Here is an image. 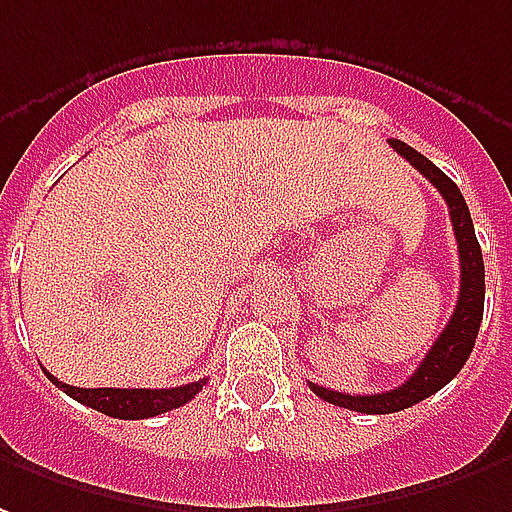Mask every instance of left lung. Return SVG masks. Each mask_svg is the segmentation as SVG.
<instances>
[{
	"label": "left lung",
	"instance_id": "8db88e82",
	"mask_svg": "<svg viewBox=\"0 0 512 512\" xmlns=\"http://www.w3.org/2000/svg\"><path fill=\"white\" fill-rule=\"evenodd\" d=\"M391 146L405 157L407 163L418 169L427 180L438 188V194L446 199L449 205V216H452V230L457 238V252H460V293H457L455 313L449 318V324L443 327L438 341L432 343V349L424 355L421 366L416 374L399 388L382 393H341L332 388H321L316 382H310V388L316 396H321L330 405L346 407L355 413H366V416H382V413H399L407 407L424 402L427 396L438 393L446 382L455 380V374L463 368V363L474 349L477 332H480L482 307H485V266H482V249L477 235H474V221L468 213V205L460 188L449 180L435 163L416 152L413 146L405 141H391Z\"/></svg>",
	"mask_w": 512,
	"mask_h": 512
}]
</instances>
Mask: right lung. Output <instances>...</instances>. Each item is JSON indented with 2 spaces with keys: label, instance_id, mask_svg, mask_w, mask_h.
Here are the masks:
<instances>
[{
  "label": "right lung",
  "instance_id": "right-lung-1",
  "mask_svg": "<svg viewBox=\"0 0 512 512\" xmlns=\"http://www.w3.org/2000/svg\"><path fill=\"white\" fill-rule=\"evenodd\" d=\"M46 377L55 382L60 391L69 393L71 399H77L80 405L94 407L110 418H132V421L160 416L174 407H182L205 385V380H199L180 385V388H74V385H66L52 377L49 371H46Z\"/></svg>",
  "mask_w": 512,
  "mask_h": 512
}]
</instances>
